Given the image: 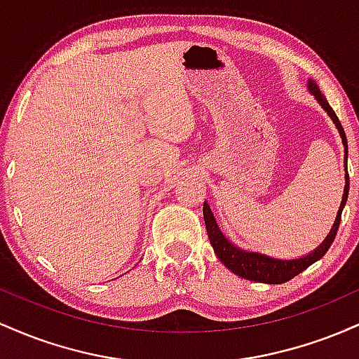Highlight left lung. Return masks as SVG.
Masks as SVG:
<instances>
[{"label": "left lung", "instance_id": "1", "mask_svg": "<svg viewBox=\"0 0 359 359\" xmlns=\"http://www.w3.org/2000/svg\"><path fill=\"white\" fill-rule=\"evenodd\" d=\"M307 88L314 94V97L323 106L325 113L331 116L332 121L339 131L341 138H343V145H344V167H346V160H348V140H346V133L341 126L339 119H337L336 113L332 111L329 102L325 101V97L320 94L319 88L314 81L307 82ZM348 192H349V175H348V168H346V185H344V194H343V201H341L339 211H337L336 221L332 224L331 231H329L327 238L320 243L317 248L312 251V253L306 255L302 258H295V259H278V258H271L266 257V255L257 253V251H246L238 248L234 243H231L228 238L222 234V231L217 226L216 217L209 208L208 203H204V222H205V229H208L209 234V241H211L214 253L217 255V258L221 259L222 265L226 269H229L233 273H236L238 277H243L246 280H251V282H259V283H285L288 280H292L295 275H299L300 271H304L312 263H316L317 259H320L325 255V251L331 248L332 241H334L337 228H339L341 222V212H343V208L348 201Z\"/></svg>", "mask_w": 359, "mask_h": 359}]
</instances>
